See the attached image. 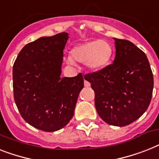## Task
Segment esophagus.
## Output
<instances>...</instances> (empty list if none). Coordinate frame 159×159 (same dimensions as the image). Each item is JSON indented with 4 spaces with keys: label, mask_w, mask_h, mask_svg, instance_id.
<instances>
[{
    "label": "esophagus",
    "mask_w": 159,
    "mask_h": 159,
    "mask_svg": "<svg viewBox=\"0 0 159 159\" xmlns=\"http://www.w3.org/2000/svg\"><path fill=\"white\" fill-rule=\"evenodd\" d=\"M84 86H86V87H89V86H91V83L89 82H87L86 80H85V81H84Z\"/></svg>",
    "instance_id": "esophagus-1"
}]
</instances>
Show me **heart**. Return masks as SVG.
<instances>
[{"mask_svg":"<svg viewBox=\"0 0 159 159\" xmlns=\"http://www.w3.org/2000/svg\"><path fill=\"white\" fill-rule=\"evenodd\" d=\"M68 56V63L74 64L75 61L86 64L91 69L98 70L104 68L113 55V47L104 40H95L74 46Z\"/></svg>","mask_w":159,"mask_h":159,"instance_id":"b5f03b06","label":"heart"}]
</instances>
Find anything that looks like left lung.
Instances as JSON below:
<instances>
[{
  "label": "left lung",
  "mask_w": 159,
  "mask_h": 159,
  "mask_svg": "<svg viewBox=\"0 0 159 159\" xmlns=\"http://www.w3.org/2000/svg\"><path fill=\"white\" fill-rule=\"evenodd\" d=\"M113 63L86 74L95 92L98 114L109 125L124 126L137 120L150 104L153 77L146 55L132 42L114 38Z\"/></svg>",
  "instance_id": "left-lung-1"
}]
</instances>
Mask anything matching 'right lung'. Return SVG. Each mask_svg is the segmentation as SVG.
<instances>
[{"mask_svg": "<svg viewBox=\"0 0 159 159\" xmlns=\"http://www.w3.org/2000/svg\"><path fill=\"white\" fill-rule=\"evenodd\" d=\"M68 35L58 33L27 44L13 66L17 108L28 124L41 131H55L68 124L84 86L82 73L60 77Z\"/></svg>", "mask_w": 159, "mask_h": 159, "instance_id": "1", "label": "right lung"}]
</instances>
